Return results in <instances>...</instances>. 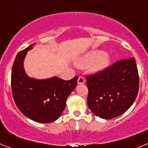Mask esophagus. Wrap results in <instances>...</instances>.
Returning a JSON list of instances; mask_svg holds the SVG:
<instances>
[{
	"label": "esophagus",
	"mask_w": 148,
	"mask_h": 148,
	"mask_svg": "<svg viewBox=\"0 0 148 148\" xmlns=\"http://www.w3.org/2000/svg\"><path fill=\"white\" fill-rule=\"evenodd\" d=\"M85 82V79L82 76H79L78 77V84H82Z\"/></svg>",
	"instance_id": "obj_1"
}]
</instances>
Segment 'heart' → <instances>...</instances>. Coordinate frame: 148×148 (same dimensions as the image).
<instances>
[{
	"instance_id": "b5f03b06",
	"label": "heart",
	"mask_w": 148,
	"mask_h": 148,
	"mask_svg": "<svg viewBox=\"0 0 148 148\" xmlns=\"http://www.w3.org/2000/svg\"><path fill=\"white\" fill-rule=\"evenodd\" d=\"M110 61L109 56L104 53L103 51H92L86 55L80 61L78 62V65L81 67H89L91 65V69L93 71H101L108 66Z\"/></svg>"
}]
</instances>
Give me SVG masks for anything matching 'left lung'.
<instances>
[{
    "mask_svg": "<svg viewBox=\"0 0 148 148\" xmlns=\"http://www.w3.org/2000/svg\"><path fill=\"white\" fill-rule=\"evenodd\" d=\"M87 104L100 118L110 119L125 113L136 99L139 87L134 58L117 61L101 71L87 75Z\"/></svg>",
    "mask_w": 148,
    "mask_h": 148,
    "instance_id": "left-lung-1",
    "label": "left lung"
}]
</instances>
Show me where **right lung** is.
<instances>
[{
  "label": "right lung",
  "mask_w": 148,
  "mask_h": 148,
  "mask_svg": "<svg viewBox=\"0 0 148 148\" xmlns=\"http://www.w3.org/2000/svg\"><path fill=\"white\" fill-rule=\"evenodd\" d=\"M33 44L20 51L13 63L12 92L15 104L24 116L37 122L50 123L58 119L64 111L66 99L76 87L78 77L65 81L57 77L37 80L27 76L23 61Z\"/></svg>",
  "instance_id": "right-lung-1"
}]
</instances>
